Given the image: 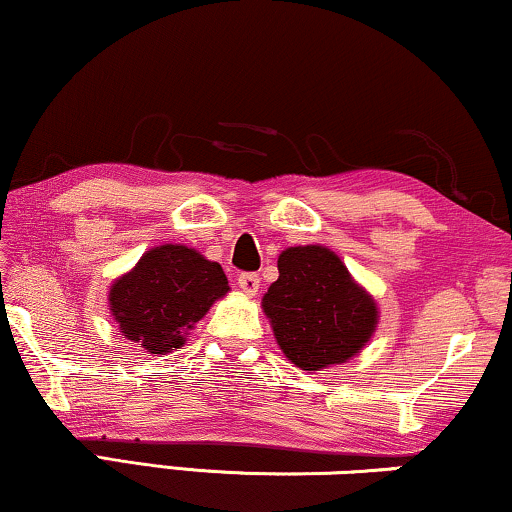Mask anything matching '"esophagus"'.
Here are the masks:
<instances>
[{
  "label": "esophagus",
  "mask_w": 512,
  "mask_h": 512,
  "mask_svg": "<svg viewBox=\"0 0 512 512\" xmlns=\"http://www.w3.org/2000/svg\"><path fill=\"white\" fill-rule=\"evenodd\" d=\"M237 286H240L242 293H247V296H256L258 286H261V279L254 272H242L240 277H237Z\"/></svg>",
  "instance_id": "34e87169"
}]
</instances>
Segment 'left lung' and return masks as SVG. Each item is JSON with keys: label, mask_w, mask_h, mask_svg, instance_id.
<instances>
[{"label": "left lung", "mask_w": 512, "mask_h": 512, "mask_svg": "<svg viewBox=\"0 0 512 512\" xmlns=\"http://www.w3.org/2000/svg\"><path fill=\"white\" fill-rule=\"evenodd\" d=\"M277 270L261 305L293 366H340L368 345L380 310L335 251L321 244L289 247L279 254Z\"/></svg>", "instance_id": "1"}]
</instances>
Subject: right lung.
<instances>
[{
  "label": "right lung",
  "instance_id": "add662e5",
  "mask_svg": "<svg viewBox=\"0 0 512 512\" xmlns=\"http://www.w3.org/2000/svg\"><path fill=\"white\" fill-rule=\"evenodd\" d=\"M228 291L219 263L186 244H160L114 279L109 312L123 338L149 354H170Z\"/></svg>",
  "mask_w": 512,
  "mask_h": 512
}]
</instances>
